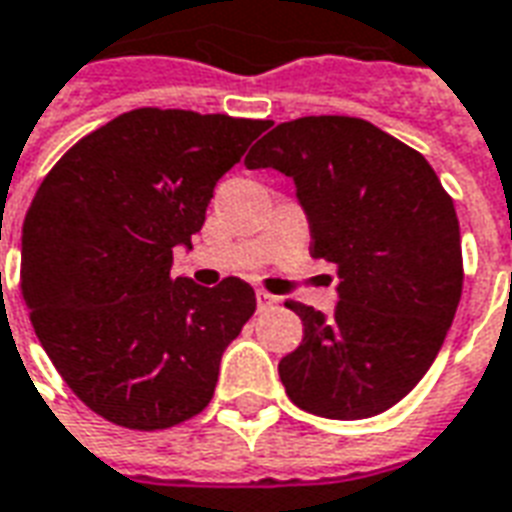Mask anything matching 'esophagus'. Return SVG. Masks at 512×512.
Here are the masks:
<instances>
[{
  "label": "esophagus",
  "mask_w": 512,
  "mask_h": 512,
  "mask_svg": "<svg viewBox=\"0 0 512 512\" xmlns=\"http://www.w3.org/2000/svg\"><path fill=\"white\" fill-rule=\"evenodd\" d=\"M275 302H278V297H272L267 291H256V305H259V310H267V307H272Z\"/></svg>",
  "instance_id": "esophagus-1"
}]
</instances>
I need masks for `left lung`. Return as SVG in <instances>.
Returning a JSON list of instances; mask_svg holds the SVG:
<instances>
[{"label":"left lung","mask_w":512,"mask_h":512,"mask_svg":"<svg viewBox=\"0 0 512 512\" xmlns=\"http://www.w3.org/2000/svg\"><path fill=\"white\" fill-rule=\"evenodd\" d=\"M245 167L294 180L310 253L340 275L332 315L286 302L305 326L278 364L288 399L334 421L394 407L432 367L461 299L459 218L440 178L405 142L348 115L278 124Z\"/></svg>","instance_id":"8db88e82"}]
</instances>
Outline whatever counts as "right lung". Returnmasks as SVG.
Returning a JSON list of instances; mask_svg holds the SVG:
<instances>
[{"instance_id":"right-lung-1","label":"right lung","mask_w":512,"mask_h":512,"mask_svg":"<svg viewBox=\"0 0 512 512\" xmlns=\"http://www.w3.org/2000/svg\"><path fill=\"white\" fill-rule=\"evenodd\" d=\"M270 121L140 107L75 142L23 218L21 291L75 397L126 429H169L213 399L256 310L240 278H172L213 188Z\"/></svg>"}]
</instances>
